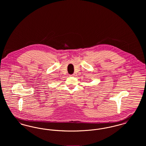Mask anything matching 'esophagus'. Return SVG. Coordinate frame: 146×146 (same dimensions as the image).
<instances>
[{
    "label": "esophagus",
    "mask_w": 146,
    "mask_h": 146,
    "mask_svg": "<svg viewBox=\"0 0 146 146\" xmlns=\"http://www.w3.org/2000/svg\"><path fill=\"white\" fill-rule=\"evenodd\" d=\"M75 76V75H74V74H71V75H70V76Z\"/></svg>",
    "instance_id": "1"
}]
</instances>
